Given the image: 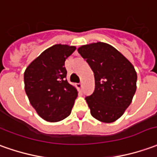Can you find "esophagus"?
Returning <instances> with one entry per match:
<instances>
[{
	"label": "esophagus",
	"mask_w": 157,
	"mask_h": 157,
	"mask_svg": "<svg viewBox=\"0 0 157 157\" xmlns=\"http://www.w3.org/2000/svg\"><path fill=\"white\" fill-rule=\"evenodd\" d=\"M76 86L78 89H79V90L82 89V83H78V84H77Z\"/></svg>",
	"instance_id": "34e87169"
}]
</instances>
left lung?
Segmentation results:
<instances>
[{
    "label": "left lung",
    "mask_w": 157,
    "mask_h": 157,
    "mask_svg": "<svg viewBox=\"0 0 157 157\" xmlns=\"http://www.w3.org/2000/svg\"><path fill=\"white\" fill-rule=\"evenodd\" d=\"M78 52L94 72L95 90L85 97L90 113L99 121H117L129 107L137 89V72L125 56L109 44L83 45Z\"/></svg>",
    "instance_id": "1"
}]
</instances>
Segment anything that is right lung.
Wrapping results in <instances>:
<instances>
[{
    "label": "right lung",
    "instance_id": "add662e5",
    "mask_svg": "<svg viewBox=\"0 0 157 157\" xmlns=\"http://www.w3.org/2000/svg\"><path fill=\"white\" fill-rule=\"evenodd\" d=\"M75 49L67 44L53 45L25 71V90L30 103L46 121H60L72 112L78 90L67 80L65 61Z\"/></svg>",
    "mask_w": 157,
    "mask_h": 157
}]
</instances>
